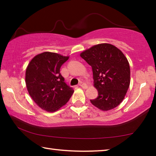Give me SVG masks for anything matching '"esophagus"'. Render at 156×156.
Listing matches in <instances>:
<instances>
[{
	"label": "esophagus",
	"mask_w": 156,
	"mask_h": 156,
	"mask_svg": "<svg viewBox=\"0 0 156 156\" xmlns=\"http://www.w3.org/2000/svg\"><path fill=\"white\" fill-rule=\"evenodd\" d=\"M80 86L82 87V89H86L87 87H87V85L85 84V83H84V82H81L80 84Z\"/></svg>",
	"instance_id": "esophagus-1"
}]
</instances>
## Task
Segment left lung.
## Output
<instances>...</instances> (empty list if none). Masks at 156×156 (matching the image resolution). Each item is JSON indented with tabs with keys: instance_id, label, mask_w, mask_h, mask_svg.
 Returning <instances> with one entry per match:
<instances>
[{
	"instance_id": "1",
	"label": "left lung",
	"mask_w": 156,
	"mask_h": 156,
	"mask_svg": "<svg viewBox=\"0 0 156 156\" xmlns=\"http://www.w3.org/2000/svg\"><path fill=\"white\" fill-rule=\"evenodd\" d=\"M80 57L92 67L98 97L90 100L99 109L107 112L123 101L131 82L129 61L113 44L101 43L83 51Z\"/></svg>"
}]
</instances>
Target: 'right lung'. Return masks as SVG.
<instances>
[{
  "label": "right lung",
  "instance_id": "right-lung-1",
  "mask_svg": "<svg viewBox=\"0 0 156 156\" xmlns=\"http://www.w3.org/2000/svg\"><path fill=\"white\" fill-rule=\"evenodd\" d=\"M69 56L55 52L38 54L30 62L25 72V84L34 102L46 112H55L67 104L74 90L59 73Z\"/></svg>",
  "mask_w": 156,
  "mask_h": 156
}]
</instances>
